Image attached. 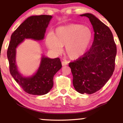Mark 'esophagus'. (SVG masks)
<instances>
[{"label": "esophagus", "mask_w": 123, "mask_h": 123, "mask_svg": "<svg viewBox=\"0 0 123 123\" xmlns=\"http://www.w3.org/2000/svg\"><path fill=\"white\" fill-rule=\"evenodd\" d=\"M68 62L66 61H62V66H65L67 65L68 64Z\"/></svg>", "instance_id": "34e87169"}]
</instances>
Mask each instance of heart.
Returning a JSON list of instances; mask_svg holds the SVG:
<instances>
[{"instance_id": "b5f03b06", "label": "heart", "mask_w": 123, "mask_h": 123, "mask_svg": "<svg viewBox=\"0 0 123 123\" xmlns=\"http://www.w3.org/2000/svg\"><path fill=\"white\" fill-rule=\"evenodd\" d=\"M91 29L80 24H69L57 28L54 35L49 33L46 45L54 51L59 53L65 46V52L70 59H77L86 53L92 40Z\"/></svg>"}]
</instances>
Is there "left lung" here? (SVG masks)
<instances>
[{
  "label": "left lung",
  "instance_id": "obj_1",
  "mask_svg": "<svg viewBox=\"0 0 123 123\" xmlns=\"http://www.w3.org/2000/svg\"><path fill=\"white\" fill-rule=\"evenodd\" d=\"M89 18L94 32V39L87 53L69 63L74 88L80 94H91L104 87L112 76L117 48L111 29L94 15H80Z\"/></svg>",
  "mask_w": 123,
  "mask_h": 123
}]
</instances>
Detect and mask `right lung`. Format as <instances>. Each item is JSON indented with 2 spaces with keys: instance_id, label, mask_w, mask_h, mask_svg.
<instances>
[{
  "instance_id": "obj_1",
  "label": "right lung",
  "mask_w": 123,
  "mask_h": 123,
  "mask_svg": "<svg viewBox=\"0 0 123 123\" xmlns=\"http://www.w3.org/2000/svg\"><path fill=\"white\" fill-rule=\"evenodd\" d=\"M52 17L51 15H48L29 17L11 36L7 52L10 72L25 92L32 95H44L53 88L54 76L62 68L60 59H51L43 55L37 72L32 76L25 77L18 70L16 65V49L25 39L43 40L46 28Z\"/></svg>"
}]
</instances>
